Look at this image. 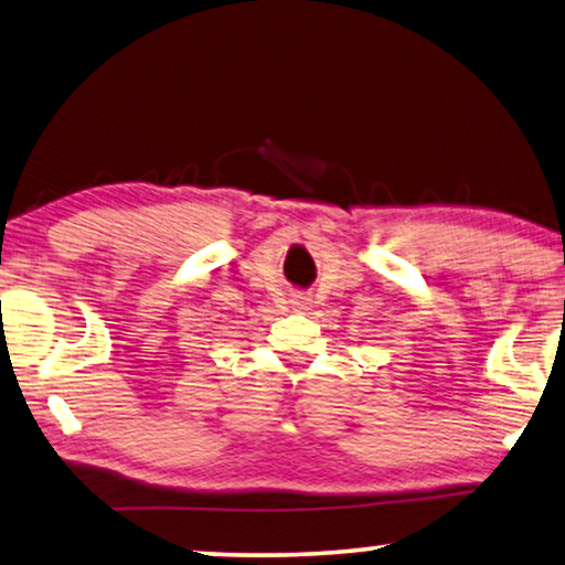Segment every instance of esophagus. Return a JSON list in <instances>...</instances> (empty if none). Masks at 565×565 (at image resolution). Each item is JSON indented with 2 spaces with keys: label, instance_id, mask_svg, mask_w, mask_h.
Instances as JSON below:
<instances>
[{
  "label": "esophagus",
  "instance_id": "esophagus-1",
  "mask_svg": "<svg viewBox=\"0 0 565 565\" xmlns=\"http://www.w3.org/2000/svg\"><path fill=\"white\" fill-rule=\"evenodd\" d=\"M297 305H305V301H297Z\"/></svg>",
  "mask_w": 565,
  "mask_h": 565
}]
</instances>
